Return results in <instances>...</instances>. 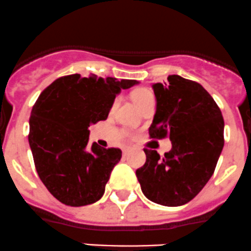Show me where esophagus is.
I'll list each match as a JSON object with an SVG mask.
<instances>
[{"instance_id":"esophagus-1","label":"esophagus","mask_w":251,"mask_h":251,"mask_svg":"<svg viewBox=\"0 0 251 251\" xmlns=\"http://www.w3.org/2000/svg\"><path fill=\"white\" fill-rule=\"evenodd\" d=\"M126 151H128V148L123 149V153H126Z\"/></svg>"}]
</instances>
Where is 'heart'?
Segmentation results:
<instances>
[{"mask_svg":"<svg viewBox=\"0 0 251 251\" xmlns=\"http://www.w3.org/2000/svg\"><path fill=\"white\" fill-rule=\"evenodd\" d=\"M131 99H133L134 102L136 103V106H138L140 110H143L146 105L155 102V94L148 88H139L133 91Z\"/></svg>","mask_w":251,"mask_h":251,"instance_id":"b5f03b06","label":"heart"}]
</instances>
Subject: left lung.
<instances>
[{
    "label": "left lung",
    "mask_w": 251,
    "mask_h": 251,
    "mask_svg": "<svg viewBox=\"0 0 251 251\" xmlns=\"http://www.w3.org/2000/svg\"><path fill=\"white\" fill-rule=\"evenodd\" d=\"M152 85L156 113L149 134L170 136L172 149L161 158L144 149L146 162L136 170L144 195L163 206H180L194 199L215 172L223 139L222 113L212 96L197 81L168 75Z\"/></svg>",
    "instance_id": "8db88e82"
}]
</instances>
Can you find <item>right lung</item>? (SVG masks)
I'll return each mask as SVG.
<instances>
[{
	"mask_svg": "<svg viewBox=\"0 0 251 251\" xmlns=\"http://www.w3.org/2000/svg\"><path fill=\"white\" fill-rule=\"evenodd\" d=\"M136 80L61 76L40 94L29 120V145L41 182L62 204L85 206L105 193L120 149L89 148V126L107 120L116 95Z\"/></svg>",
	"mask_w": 251,
	"mask_h": 251,
	"instance_id": "right-lung-1",
	"label": "right lung"
}]
</instances>
